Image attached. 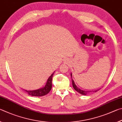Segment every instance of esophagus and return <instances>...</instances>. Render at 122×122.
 <instances>
[{"mask_svg": "<svg viewBox=\"0 0 122 122\" xmlns=\"http://www.w3.org/2000/svg\"><path fill=\"white\" fill-rule=\"evenodd\" d=\"M65 61H66V63H67V61H67V59H65Z\"/></svg>", "mask_w": 122, "mask_h": 122, "instance_id": "esophagus-1", "label": "esophagus"}]
</instances>
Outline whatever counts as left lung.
<instances>
[{
    "mask_svg": "<svg viewBox=\"0 0 122 122\" xmlns=\"http://www.w3.org/2000/svg\"><path fill=\"white\" fill-rule=\"evenodd\" d=\"M72 73H71V77L72 78V86H73V88L75 89V90L76 91V92H78V93H79L80 94H82V95H87V94H88V93H89L90 92H97V91H99V89H97V90H96V91H83V90H82V89H80L79 88V87H78L77 86H76V85L75 84V83H74V80H73V79H72Z\"/></svg>",
    "mask_w": 122,
    "mask_h": 122,
    "instance_id": "8db88e82",
    "label": "left lung"
}]
</instances>
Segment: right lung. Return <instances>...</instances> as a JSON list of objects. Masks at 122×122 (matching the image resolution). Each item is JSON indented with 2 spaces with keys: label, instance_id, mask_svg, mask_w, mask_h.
<instances>
[{
  "label": "right lung",
  "instance_id": "obj_1",
  "mask_svg": "<svg viewBox=\"0 0 122 122\" xmlns=\"http://www.w3.org/2000/svg\"><path fill=\"white\" fill-rule=\"evenodd\" d=\"M54 73L55 72L49 76L48 79L47 80L46 83L44 87L40 89H36V90L33 91H27L25 90V89H24V90L29 95L33 96V97H42V96L46 95L47 94L50 92L51 88H52V79Z\"/></svg>",
  "mask_w": 122,
  "mask_h": 122
}]
</instances>
